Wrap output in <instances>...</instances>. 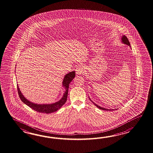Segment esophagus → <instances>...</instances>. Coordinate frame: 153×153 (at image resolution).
I'll return each instance as SVG.
<instances>
[{
  "mask_svg": "<svg viewBox=\"0 0 153 153\" xmlns=\"http://www.w3.org/2000/svg\"><path fill=\"white\" fill-rule=\"evenodd\" d=\"M82 72H83V68L81 67H79L76 69V73L77 74H79V75L81 74L82 73Z\"/></svg>",
  "mask_w": 153,
  "mask_h": 153,
  "instance_id": "obj_1",
  "label": "esophagus"
}]
</instances>
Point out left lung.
<instances>
[{
    "mask_svg": "<svg viewBox=\"0 0 153 153\" xmlns=\"http://www.w3.org/2000/svg\"><path fill=\"white\" fill-rule=\"evenodd\" d=\"M122 42L124 43V44H126V45L130 46V42H129V41H128V39H127V37L125 36H123V37H122ZM93 103H94V102H93ZM94 104L97 107L100 108V109H102V110H104V111H113V109H111H111H105V108H104L101 107L98 105H97L96 103H94ZM113 111H114V110H113Z\"/></svg>",
    "mask_w": 153,
    "mask_h": 153,
    "instance_id": "obj_1",
    "label": "left lung"
}]
</instances>
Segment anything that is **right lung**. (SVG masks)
Wrapping results in <instances>:
<instances>
[{
  "label": "right lung",
  "mask_w": 153,
  "mask_h": 153,
  "mask_svg": "<svg viewBox=\"0 0 153 153\" xmlns=\"http://www.w3.org/2000/svg\"><path fill=\"white\" fill-rule=\"evenodd\" d=\"M75 71L70 72L65 75V78L63 80V86H64L65 88V92L63 96V97L59 101L56 102L55 103L50 104H37L33 103L31 102L28 101L26 98L23 96V94L21 92L18 85H17L18 94L20 97L21 100L25 104L29 106L33 110L42 113L49 114L51 113L55 112L56 111L59 110L61 108L63 105H64L67 99L68 96V92L69 85L70 82L73 80V79L75 77Z\"/></svg>",
  "instance_id": "add662e5"
}]
</instances>
